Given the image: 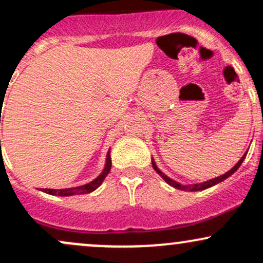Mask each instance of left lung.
<instances>
[{
    "instance_id": "obj_1",
    "label": "left lung",
    "mask_w": 263,
    "mask_h": 263,
    "mask_svg": "<svg viewBox=\"0 0 263 263\" xmlns=\"http://www.w3.org/2000/svg\"><path fill=\"white\" fill-rule=\"evenodd\" d=\"M247 152H249V151H246V153L245 155H243L242 157H241V159L240 161H238L236 164L234 165V167L231 168L230 171L229 172H226L225 174H222V176H219V177H216V178H214V179H210V180H206V182H204V183H198V184H188V185H184V184H180V183H178V182H176V180H173L172 179V178H170L168 176H165L164 173H163V172L159 170L158 167H157V164H156V162L153 161L152 159V165H153V168H155V171L157 172V173L159 174V176H161L163 179L165 180V183H168L170 184L171 186H173V188H176V189H179V190H184V192H199V190H204V189H208V188H210V186H213V185H215V184H218V183H220V182H222V180H225V179H228L229 177L231 176V174H234L235 172H236L237 170H238V167H240L241 165V163L243 162V159L246 158V155H247Z\"/></svg>"
}]
</instances>
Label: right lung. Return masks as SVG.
I'll return each mask as SVG.
<instances>
[{"instance_id":"right-lung-1","label":"right lung","mask_w":263,"mask_h":263,"mask_svg":"<svg viewBox=\"0 0 263 263\" xmlns=\"http://www.w3.org/2000/svg\"><path fill=\"white\" fill-rule=\"evenodd\" d=\"M1 123V120H0ZM1 144V141H0ZM111 170V157H110V149H108L106 155V163H105V167L100 176H98L95 179L91 182L84 184V185L79 186H73V188H64V189H42V192L47 193L50 195H58V197H70V195H80V194H87V193H91L95 189H98L101 185V183L104 182V179L106 176L110 173Z\"/></svg>"}]
</instances>
